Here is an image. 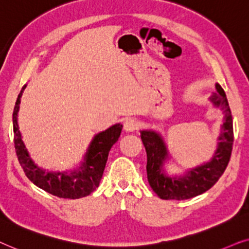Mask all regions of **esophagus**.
Segmentation results:
<instances>
[{
  "mask_svg": "<svg viewBox=\"0 0 249 249\" xmlns=\"http://www.w3.org/2000/svg\"><path fill=\"white\" fill-rule=\"evenodd\" d=\"M139 127L138 121L135 118H127L124 122V130L126 132H134L137 131Z\"/></svg>",
  "mask_w": 249,
  "mask_h": 249,
  "instance_id": "1",
  "label": "esophagus"
}]
</instances>
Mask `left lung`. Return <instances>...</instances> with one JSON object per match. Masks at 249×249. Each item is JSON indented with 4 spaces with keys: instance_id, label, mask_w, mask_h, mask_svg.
Instances as JSON below:
<instances>
[{
    "instance_id": "1",
    "label": "left lung",
    "mask_w": 249,
    "mask_h": 249,
    "mask_svg": "<svg viewBox=\"0 0 249 249\" xmlns=\"http://www.w3.org/2000/svg\"><path fill=\"white\" fill-rule=\"evenodd\" d=\"M216 90L217 94L212 97V101L217 106L221 105L225 114L217 150L212 161L189 171L187 177L181 178L166 177L164 174L163 161L167 151L163 140L155 132H141V140L147 152L148 182L161 199L183 200L196 197L213 187L224 173L232 152L233 125L227 95L218 84H216Z\"/></svg>"
}]
</instances>
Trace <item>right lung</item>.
I'll list each match as a JSON object with an SVG mask.
<instances>
[{"instance_id": "obj_1", "label": "right lung", "mask_w": 249, "mask_h": 249, "mask_svg": "<svg viewBox=\"0 0 249 249\" xmlns=\"http://www.w3.org/2000/svg\"><path fill=\"white\" fill-rule=\"evenodd\" d=\"M25 86L17 98L13 108V141L17 157L24 170L26 177L35 185L59 198L65 199H78L92 194L99 187L104 174L108 154L112 145L117 142L122 132V125L116 124L102 133L94 137L93 141L85 155V163L81 170L71 172V175L65 173H49L42 171L34 164L29 157L27 149L21 140L17 116H18L20 98Z\"/></svg>"}]
</instances>
